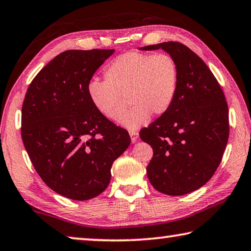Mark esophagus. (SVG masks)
<instances>
[{"mask_svg": "<svg viewBox=\"0 0 251 251\" xmlns=\"http://www.w3.org/2000/svg\"><path fill=\"white\" fill-rule=\"evenodd\" d=\"M129 135H130V139H131V143H136L138 138V133L136 130H129Z\"/></svg>", "mask_w": 251, "mask_h": 251, "instance_id": "34e87169", "label": "esophagus"}]
</instances>
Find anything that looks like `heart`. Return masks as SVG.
<instances>
[{
	"label": "heart",
	"instance_id": "1",
	"mask_svg": "<svg viewBox=\"0 0 251 251\" xmlns=\"http://www.w3.org/2000/svg\"><path fill=\"white\" fill-rule=\"evenodd\" d=\"M104 76L105 80L88 83V96L101 115L116 121L126 107L127 96L133 106L120 123L130 129L145 124L151 114L166 113L178 90L176 61L166 53L120 55L107 66Z\"/></svg>",
	"mask_w": 251,
	"mask_h": 251
}]
</instances>
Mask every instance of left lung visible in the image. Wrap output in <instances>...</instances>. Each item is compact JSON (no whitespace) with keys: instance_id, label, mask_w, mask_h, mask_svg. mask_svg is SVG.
I'll return each instance as SVG.
<instances>
[{"instance_id":"1","label":"left lung","mask_w":251,"mask_h":251,"mask_svg":"<svg viewBox=\"0 0 251 251\" xmlns=\"http://www.w3.org/2000/svg\"><path fill=\"white\" fill-rule=\"evenodd\" d=\"M164 50L178 67L177 94L166 113L141 130L154 155L147 166L152 187L169 196L197 190L214 175L229 136L228 105L205 62L178 42L148 45Z\"/></svg>"}]
</instances>
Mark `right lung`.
Wrapping results in <instances>:
<instances>
[{"mask_svg": "<svg viewBox=\"0 0 251 251\" xmlns=\"http://www.w3.org/2000/svg\"><path fill=\"white\" fill-rule=\"evenodd\" d=\"M115 50H65L42 69L22 106L23 144L46 185L73 201L107 188L110 168L130 144L128 131L95 108L88 83Z\"/></svg>", "mask_w": 251, "mask_h": 251, "instance_id": "add662e5", "label": "right lung"}]
</instances>
